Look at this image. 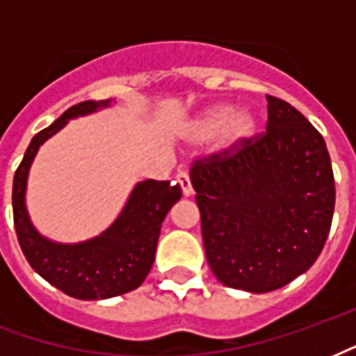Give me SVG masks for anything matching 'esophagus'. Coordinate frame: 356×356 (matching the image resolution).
Here are the masks:
<instances>
[{
    "mask_svg": "<svg viewBox=\"0 0 356 356\" xmlns=\"http://www.w3.org/2000/svg\"><path fill=\"white\" fill-rule=\"evenodd\" d=\"M177 181L181 188H183V194L185 196H192V185H191V177H188V173L186 171H179L177 173Z\"/></svg>",
    "mask_w": 356,
    "mask_h": 356,
    "instance_id": "1",
    "label": "esophagus"
}]
</instances>
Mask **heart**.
<instances>
[{
	"instance_id": "heart-1",
	"label": "heart",
	"mask_w": 356,
	"mask_h": 356,
	"mask_svg": "<svg viewBox=\"0 0 356 356\" xmlns=\"http://www.w3.org/2000/svg\"><path fill=\"white\" fill-rule=\"evenodd\" d=\"M252 128H254V118L251 117V113L239 111L232 115V109L228 105H217L204 113L196 122L194 138L209 139L220 131V145L230 149L249 138L252 134Z\"/></svg>"
}]
</instances>
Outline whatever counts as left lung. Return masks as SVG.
<instances>
[{"instance_id": "1", "label": "left lung", "mask_w": 356, "mask_h": 356, "mask_svg": "<svg viewBox=\"0 0 356 356\" xmlns=\"http://www.w3.org/2000/svg\"><path fill=\"white\" fill-rule=\"evenodd\" d=\"M266 99V131L191 165L207 264L222 285L257 294L312 268L336 204L323 136L291 104Z\"/></svg>"}]
</instances>
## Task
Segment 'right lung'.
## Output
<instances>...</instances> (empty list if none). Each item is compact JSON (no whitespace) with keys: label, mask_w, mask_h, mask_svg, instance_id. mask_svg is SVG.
Segmentation results:
<instances>
[{"label":"right lung","mask_w":356,"mask_h":356,"mask_svg":"<svg viewBox=\"0 0 356 356\" xmlns=\"http://www.w3.org/2000/svg\"><path fill=\"white\" fill-rule=\"evenodd\" d=\"M109 102L88 99L73 105L62 117L33 136L13 181V217L18 243L30 266L51 285L79 300H105L138 289L154 262L158 236L171 205L181 198V186L147 179L130 194L120 217L94 239L77 245L52 243L31 226L24 194L28 171L38 149L70 118L88 115Z\"/></svg>","instance_id":"right-lung-1"}]
</instances>
